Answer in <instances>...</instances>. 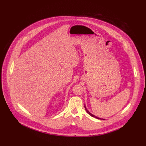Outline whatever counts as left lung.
Instances as JSON below:
<instances>
[{
  "mask_svg": "<svg viewBox=\"0 0 146 146\" xmlns=\"http://www.w3.org/2000/svg\"><path fill=\"white\" fill-rule=\"evenodd\" d=\"M85 110H86V112L90 115V116H92V117H95V118H97V119H103V118H99V117H96V116H95L94 115H93V114H92L91 113H90V112L89 111H88V110L86 109V106H85Z\"/></svg>",
  "mask_w": 146,
  "mask_h": 146,
  "instance_id": "1",
  "label": "left lung"
}]
</instances>
